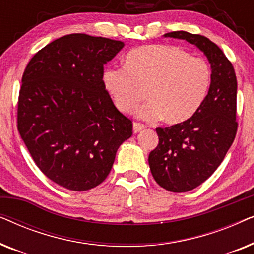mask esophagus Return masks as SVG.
<instances>
[{
	"instance_id": "obj_1",
	"label": "esophagus",
	"mask_w": 254,
	"mask_h": 254,
	"mask_svg": "<svg viewBox=\"0 0 254 254\" xmlns=\"http://www.w3.org/2000/svg\"><path fill=\"white\" fill-rule=\"evenodd\" d=\"M133 126H134V131H135V133H137V131L143 130L144 128H145V125H144V124L137 123V121H135V123L133 124Z\"/></svg>"
}]
</instances>
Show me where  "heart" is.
I'll return each mask as SVG.
<instances>
[{"mask_svg": "<svg viewBox=\"0 0 254 254\" xmlns=\"http://www.w3.org/2000/svg\"><path fill=\"white\" fill-rule=\"evenodd\" d=\"M104 83L116 107L130 113L142 100L150 98L140 111L142 117H158L168 124L190 119L209 92L211 69L202 58L172 45H149L126 55L125 67L109 68Z\"/></svg>", "mask_w": 254, "mask_h": 254, "instance_id": "1", "label": "heart"}]
</instances>
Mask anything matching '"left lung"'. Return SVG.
<instances>
[{
	"mask_svg": "<svg viewBox=\"0 0 254 254\" xmlns=\"http://www.w3.org/2000/svg\"><path fill=\"white\" fill-rule=\"evenodd\" d=\"M164 37L195 45L211 67V85L202 105L190 119L156 128L159 142L149 154L156 183L175 193L189 192L209 178L223 161L237 133V78L231 62L208 38L175 31Z\"/></svg>",
	"mask_w": 254,
	"mask_h": 254,
	"instance_id": "1",
	"label": "left lung"
}]
</instances>
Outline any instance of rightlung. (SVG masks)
Masks as SVG:
<instances>
[{"mask_svg": "<svg viewBox=\"0 0 254 254\" xmlns=\"http://www.w3.org/2000/svg\"><path fill=\"white\" fill-rule=\"evenodd\" d=\"M123 47L109 38L68 34L37 52L24 70L17 128L40 171L64 189L102 184L133 134L103 81L104 64Z\"/></svg>", "mask_w": 254, "mask_h": 254, "instance_id": "right-lung-1", "label": "right lung"}]
</instances>
